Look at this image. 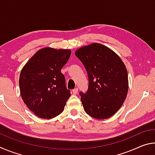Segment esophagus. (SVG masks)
Masks as SVG:
<instances>
[{
    "instance_id": "1",
    "label": "esophagus",
    "mask_w": 155,
    "mask_h": 155,
    "mask_svg": "<svg viewBox=\"0 0 155 155\" xmlns=\"http://www.w3.org/2000/svg\"><path fill=\"white\" fill-rule=\"evenodd\" d=\"M78 89L77 87V88H74V90H72V93L74 94H77V92H78Z\"/></svg>"
}]
</instances>
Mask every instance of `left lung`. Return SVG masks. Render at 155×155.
Returning <instances> with one entry per match:
<instances>
[{
  "label": "left lung",
  "mask_w": 155,
  "mask_h": 155,
  "mask_svg": "<svg viewBox=\"0 0 155 155\" xmlns=\"http://www.w3.org/2000/svg\"><path fill=\"white\" fill-rule=\"evenodd\" d=\"M75 55L88 74L87 92L79 93L85 112L98 120L111 117L127 96L128 73L124 62L111 49L98 43L81 47Z\"/></svg>",
  "instance_id": "obj_1"
}]
</instances>
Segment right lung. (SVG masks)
<instances>
[{
    "mask_svg": "<svg viewBox=\"0 0 155 155\" xmlns=\"http://www.w3.org/2000/svg\"><path fill=\"white\" fill-rule=\"evenodd\" d=\"M69 49L43 48L28 60L20 72V95L34 114L51 119L61 114L70 98L61 68L69 59Z\"/></svg>",
    "mask_w": 155,
    "mask_h": 155,
    "instance_id": "1",
    "label": "right lung"
}]
</instances>
